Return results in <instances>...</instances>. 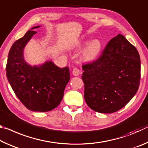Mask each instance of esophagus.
<instances>
[{"mask_svg": "<svg viewBox=\"0 0 148 148\" xmlns=\"http://www.w3.org/2000/svg\"><path fill=\"white\" fill-rule=\"evenodd\" d=\"M80 73L79 70L77 68H74L73 71H72V74H73L74 76H78Z\"/></svg>", "mask_w": 148, "mask_h": 148, "instance_id": "esophagus-1", "label": "esophagus"}]
</instances>
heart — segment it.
I'll return each instance as SVG.
<instances>
[{
	"mask_svg": "<svg viewBox=\"0 0 148 148\" xmlns=\"http://www.w3.org/2000/svg\"><path fill=\"white\" fill-rule=\"evenodd\" d=\"M87 42H84V45ZM102 50V43L98 39L92 40L85 47L82 53V59L86 62L94 61L98 58Z\"/></svg>",
	"mask_w": 148,
	"mask_h": 148,
	"instance_id": "1",
	"label": "heart"
}]
</instances>
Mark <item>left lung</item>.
<instances>
[{"label": "left lung", "mask_w": 148, "mask_h": 148, "mask_svg": "<svg viewBox=\"0 0 148 148\" xmlns=\"http://www.w3.org/2000/svg\"><path fill=\"white\" fill-rule=\"evenodd\" d=\"M82 69L85 101L95 112H117L131 101L138 89L139 53L121 34L110 40L99 58L82 65Z\"/></svg>", "instance_id": "8db88e82"}]
</instances>
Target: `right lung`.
<instances>
[{
    "label": "right lung",
    "instance_id": "add662e5",
    "mask_svg": "<svg viewBox=\"0 0 148 148\" xmlns=\"http://www.w3.org/2000/svg\"><path fill=\"white\" fill-rule=\"evenodd\" d=\"M34 27L14 42L10 49L6 71L7 78L17 98L27 109L48 112L58 106L69 82L68 66L61 69L51 61L31 66L23 57V49L36 31Z\"/></svg>",
    "mask_w": 148,
    "mask_h": 148
}]
</instances>
